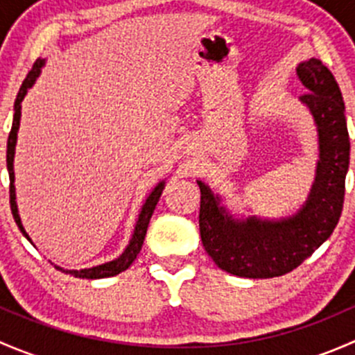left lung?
<instances>
[{
    "instance_id": "obj_1",
    "label": "left lung",
    "mask_w": 355,
    "mask_h": 355,
    "mask_svg": "<svg viewBox=\"0 0 355 355\" xmlns=\"http://www.w3.org/2000/svg\"><path fill=\"white\" fill-rule=\"evenodd\" d=\"M297 75L307 89L300 101L313 114L320 139L316 178L302 207L282 220H237L220 196L198 182L200 241L218 268L237 277L273 278L295 270L330 237L342 214L350 156L342 92L316 58L299 63Z\"/></svg>"
}]
</instances>
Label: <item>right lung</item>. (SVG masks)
I'll use <instances>...</instances> for the list:
<instances>
[{"mask_svg":"<svg viewBox=\"0 0 355 355\" xmlns=\"http://www.w3.org/2000/svg\"><path fill=\"white\" fill-rule=\"evenodd\" d=\"M42 67H44V60L39 58L37 62L34 63V67H32V70L28 71L27 77H25L22 87H20L19 94H17L15 106H13V110H15V114H13V125H12V130H10V135H8V146H6V168H8V175H10V207H12V214H13V218H15V223L19 225L20 232H22L25 237H27L28 242H32V241H31V237L27 235V232H25L22 221H20L19 207H17V200H15L17 196H15V185H13V182H15V173H13V157H15L17 132H19V127H20V110H22V101H24V98H25V94H27L28 89L34 85L35 78H37L39 73H41ZM163 189H164V182H159V184L153 189V192L149 194V198L146 199L144 206H142V209H141V214H139V218H137V223H135L134 234H132L130 242H128L127 249L121 252L120 257L110 261V263L99 264V266L85 268V270H63V268L55 266L56 270H62L63 273H67V275H73L75 278H87V280H98V278L114 277V275H118V273H121V271L127 270V268L135 261L137 254L141 252L142 244H144L146 232H148L149 220H151L153 213H155V207H156L157 200H159V196H161V192H163Z\"/></svg>","mask_w":355,"mask_h":355,"instance_id":"add662e5","label":"right lung"}]
</instances>
